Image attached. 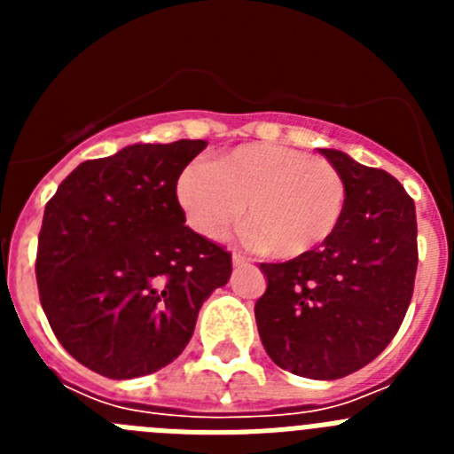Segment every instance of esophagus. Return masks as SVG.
Instances as JSON below:
<instances>
[{
    "instance_id": "1",
    "label": "esophagus",
    "mask_w": 454,
    "mask_h": 454,
    "mask_svg": "<svg viewBox=\"0 0 454 454\" xmlns=\"http://www.w3.org/2000/svg\"><path fill=\"white\" fill-rule=\"evenodd\" d=\"M231 263H234V266H247V263H250V259H247L243 252H234V254H231Z\"/></svg>"
}]
</instances>
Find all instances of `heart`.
Instances as JSON below:
<instances>
[{
    "instance_id": "heart-1",
    "label": "heart",
    "mask_w": 454,
    "mask_h": 454,
    "mask_svg": "<svg viewBox=\"0 0 454 454\" xmlns=\"http://www.w3.org/2000/svg\"><path fill=\"white\" fill-rule=\"evenodd\" d=\"M188 224L220 239L243 218L247 240L295 259L334 236L346 211V182L334 166L295 147L250 143L208 163H191L177 179Z\"/></svg>"
}]
</instances>
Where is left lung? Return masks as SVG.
<instances>
[{"instance_id": "obj_1", "label": "left lung", "mask_w": 454, "mask_h": 454, "mask_svg": "<svg viewBox=\"0 0 454 454\" xmlns=\"http://www.w3.org/2000/svg\"><path fill=\"white\" fill-rule=\"evenodd\" d=\"M346 182L343 220L327 243L286 263H262L254 304L268 356L284 371L339 380L371 364L403 325L414 293L416 207L387 170L320 150Z\"/></svg>"}]
</instances>
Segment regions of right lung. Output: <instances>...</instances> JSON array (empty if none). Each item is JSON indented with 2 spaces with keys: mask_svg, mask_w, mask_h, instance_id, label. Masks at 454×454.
Segmentation results:
<instances>
[{
  "mask_svg": "<svg viewBox=\"0 0 454 454\" xmlns=\"http://www.w3.org/2000/svg\"><path fill=\"white\" fill-rule=\"evenodd\" d=\"M204 140L129 145L79 163L47 202L38 234L40 304L59 343L111 380L150 375L182 355L231 254L186 227L184 168Z\"/></svg>",
  "mask_w": 454,
  "mask_h": 454,
  "instance_id": "obj_1",
  "label": "right lung"
}]
</instances>
